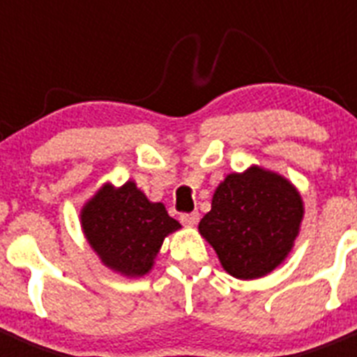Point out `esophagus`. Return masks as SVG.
<instances>
[{
	"mask_svg": "<svg viewBox=\"0 0 357 357\" xmlns=\"http://www.w3.org/2000/svg\"><path fill=\"white\" fill-rule=\"evenodd\" d=\"M198 220H200V214L195 211V213H184L181 214V222L184 223V225H197Z\"/></svg>",
	"mask_w": 357,
	"mask_h": 357,
	"instance_id": "esophagus-1",
	"label": "esophagus"
}]
</instances>
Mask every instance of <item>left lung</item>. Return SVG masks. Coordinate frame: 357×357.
<instances>
[{"instance_id":"obj_1","label":"left lung","mask_w":357,"mask_h":357,"mask_svg":"<svg viewBox=\"0 0 357 357\" xmlns=\"http://www.w3.org/2000/svg\"><path fill=\"white\" fill-rule=\"evenodd\" d=\"M304 202L295 185L259 166L230 173L213 195L198 230L236 279H259L291 252Z\"/></svg>"}]
</instances>
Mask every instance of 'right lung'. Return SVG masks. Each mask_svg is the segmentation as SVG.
<instances>
[{
    "label": "right lung",
    "mask_w": 357,
    "mask_h": 357,
    "mask_svg": "<svg viewBox=\"0 0 357 357\" xmlns=\"http://www.w3.org/2000/svg\"><path fill=\"white\" fill-rule=\"evenodd\" d=\"M80 223L102 263L127 277L146 275L164 238L181 229L164 204L148 200L132 181L98 189L82 207Z\"/></svg>",
    "instance_id": "obj_1"
}]
</instances>
